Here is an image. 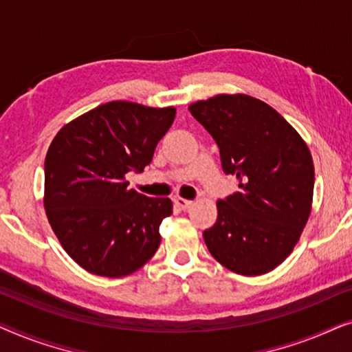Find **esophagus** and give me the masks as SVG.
<instances>
[{
	"label": "esophagus",
	"mask_w": 352,
	"mask_h": 352,
	"mask_svg": "<svg viewBox=\"0 0 352 352\" xmlns=\"http://www.w3.org/2000/svg\"><path fill=\"white\" fill-rule=\"evenodd\" d=\"M175 204H176V206H179V208L186 210V208H189V206H192V204H194V201H192V200H186V199H181V197H176Z\"/></svg>",
	"instance_id": "1"
}]
</instances>
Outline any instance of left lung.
<instances>
[{
  "instance_id": "left-lung-1",
  "label": "left lung",
  "mask_w": 352,
  "mask_h": 352,
  "mask_svg": "<svg viewBox=\"0 0 352 352\" xmlns=\"http://www.w3.org/2000/svg\"><path fill=\"white\" fill-rule=\"evenodd\" d=\"M219 147L226 175L240 190L218 200L204 230L216 261L261 276L292 253L311 213L314 165L306 142L271 105L247 94H219L189 107Z\"/></svg>"
}]
</instances>
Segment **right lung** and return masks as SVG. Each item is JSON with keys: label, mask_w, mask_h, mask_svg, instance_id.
I'll return each mask as SVG.
<instances>
[{"label": "right lung", "mask_w": 352, "mask_h": 352, "mask_svg": "<svg viewBox=\"0 0 352 352\" xmlns=\"http://www.w3.org/2000/svg\"><path fill=\"white\" fill-rule=\"evenodd\" d=\"M175 117V107L112 100L52 139L45 160L46 214L65 252L88 272L124 277L155 254L173 204L128 189L124 175L152 162Z\"/></svg>", "instance_id": "obj_1"}]
</instances>
